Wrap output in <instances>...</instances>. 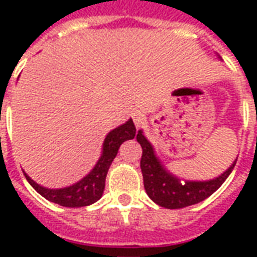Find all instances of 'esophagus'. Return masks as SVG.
<instances>
[{
	"instance_id": "1",
	"label": "esophagus",
	"mask_w": 257,
	"mask_h": 257,
	"mask_svg": "<svg viewBox=\"0 0 257 257\" xmlns=\"http://www.w3.org/2000/svg\"><path fill=\"white\" fill-rule=\"evenodd\" d=\"M132 118H134L135 125H136V126H140L142 123L145 122V119H146L145 111H143V110H136V111L134 112Z\"/></svg>"
}]
</instances>
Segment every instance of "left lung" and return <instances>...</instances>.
I'll return each instance as SVG.
<instances>
[{"instance_id": "8db88e82", "label": "left lung", "mask_w": 257, "mask_h": 257, "mask_svg": "<svg viewBox=\"0 0 257 257\" xmlns=\"http://www.w3.org/2000/svg\"><path fill=\"white\" fill-rule=\"evenodd\" d=\"M136 140L139 142L143 150L140 168L143 173L146 193L157 205L168 209L186 208L208 198L224 183L237 162L235 160L226 172L210 180H182L164 167V164L156 156L154 147L147 140L142 129L136 135Z\"/></svg>"}]
</instances>
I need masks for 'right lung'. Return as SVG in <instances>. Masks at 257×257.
I'll list each match as a JSON object with an SVG mask.
<instances>
[{
  "mask_svg": "<svg viewBox=\"0 0 257 257\" xmlns=\"http://www.w3.org/2000/svg\"><path fill=\"white\" fill-rule=\"evenodd\" d=\"M135 135H136V128H135L132 118H129L126 122L119 125L118 128L110 131L103 142L100 158L96 162L93 169L79 182L68 187L47 189L37 184L30 176H27V173H25V176L27 182L31 184V187L51 202H55L60 206H66V208H79V206L92 205L96 201H99L103 195L107 172L117 156L119 146L122 145L125 140L134 139Z\"/></svg>",
  "mask_w": 257,
  "mask_h": 257,
  "instance_id": "1",
  "label": "right lung"
}]
</instances>
